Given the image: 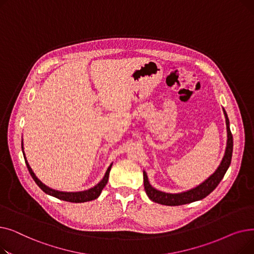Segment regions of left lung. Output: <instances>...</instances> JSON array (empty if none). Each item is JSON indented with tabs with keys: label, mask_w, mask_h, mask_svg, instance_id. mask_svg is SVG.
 Returning a JSON list of instances; mask_svg holds the SVG:
<instances>
[{
	"label": "left lung",
	"mask_w": 254,
	"mask_h": 254,
	"mask_svg": "<svg viewBox=\"0 0 254 254\" xmlns=\"http://www.w3.org/2000/svg\"><path fill=\"white\" fill-rule=\"evenodd\" d=\"M223 114L225 117V125H226V131H228V140H226V147L224 151V155L222 157V161L218 168L215 170L211 176H209L205 181H203L201 184H198L195 188L186 190L179 193H169L165 191H161L150 184L147 173L143 171V179H144V189L146 193H147L148 197L151 201L162 204L166 206H180L190 204L192 202H196L206 197L208 194H210L213 190H214L219 182L222 180L224 174L228 171L233 155V135L230 128V120L226 114L225 110L222 108Z\"/></svg>",
	"instance_id": "1"
}]
</instances>
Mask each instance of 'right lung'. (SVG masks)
<instances>
[{
	"instance_id": "1",
	"label": "right lung",
	"mask_w": 254,
	"mask_h": 254,
	"mask_svg": "<svg viewBox=\"0 0 254 254\" xmlns=\"http://www.w3.org/2000/svg\"><path fill=\"white\" fill-rule=\"evenodd\" d=\"M21 149H22L24 161H25V165H26V167H28L31 176L33 177V179L35 180V182L37 183V185L39 186V188L41 189L45 193H47L49 195H52V196H55L57 198L63 199V201L71 202V203H84V202H89V201H92V199L98 198L99 195L101 194L103 189L106 186L107 182H108L109 173H110V170H111V167H112V164H113L112 163L108 167V169H107L103 179L97 185L93 186V188H91L89 190H82V191H60V190H53V189L48 188L47 185H45L41 180H40L36 176V174L34 173V171L32 170L29 162L26 161V157H25L24 150H23V141H21Z\"/></svg>"
}]
</instances>
